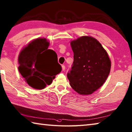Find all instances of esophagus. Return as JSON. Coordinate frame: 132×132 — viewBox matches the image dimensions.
<instances>
[{
  "label": "esophagus",
  "mask_w": 132,
  "mask_h": 132,
  "mask_svg": "<svg viewBox=\"0 0 132 132\" xmlns=\"http://www.w3.org/2000/svg\"><path fill=\"white\" fill-rule=\"evenodd\" d=\"M62 71H64V70H65V66L64 65L62 66Z\"/></svg>",
  "instance_id": "obj_1"
}]
</instances>
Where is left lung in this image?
<instances>
[{"instance_id": "obj_1", "label": "left lung", "mask_w": 132, "mask_h": 132, "mask_svg": "<svg viewBox=\"0 0 132 132\" xmlns=\"http://www.w3.org/2000/svg\"><path fill=\"white\" fill-rule=\"evenodd\" d=\"M74 62L68 74L70 85L81 95H90L101 87L110 73L111 61L99 41L82 36L70 42Z\"/></svg>"}]
</instances>
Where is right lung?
Wrapping results in <instances>:
<instances>
[{
	"label": "right lung",
	"mask_w": 132,
	"mask_h": 132,
	"mask_svg": "<svg viewBox=\"0 0 132 132\" xmlns=\"http://www.w3.org/2000/svg\"><path fill=\"white\" fill-rule=\"evenodd\" d=\"M46 38H37L23 47L18 56L19 73L34 89L41 90L50 85L62 70L56 53L48 49Z\"/></svg>",
	"instance_id": "add662e5"
}]
</instances>
